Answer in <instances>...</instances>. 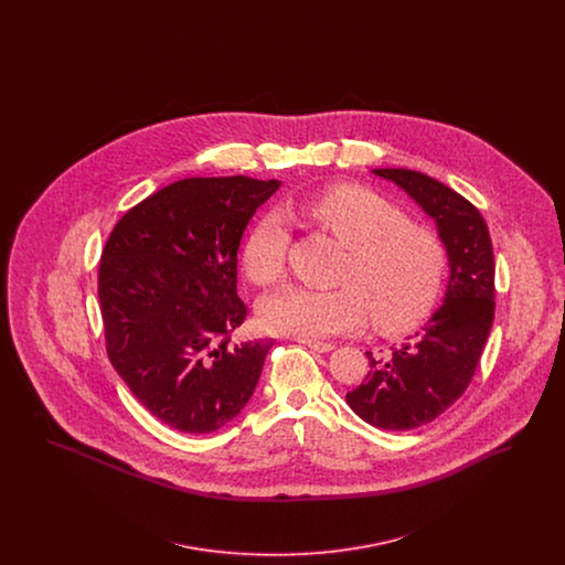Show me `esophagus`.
I'll return each mask as SVG.
<instances>
[{
	"label": "esophagus",
	"mask_w": 565,
	"mask_h": 565,
	"mask_svg": "<svg viewBox=\"0 0 565 565\" xmlns=\"http://www.w3.org/2000/svg\"><path fill=\"white\" fill-rule=\"evenodd\" d=\"M296 341L302 343V345H307V348H311L313 351H320V353L334 350L332 343H323V341H318V339H302V337H298Z\"/></svg>",
	"instance_id": "1"
}]
</instances>
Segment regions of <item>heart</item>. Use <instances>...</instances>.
Returning <instances> with one entry per match:
<instances>
[{
	"label": "heart",
	"mask_w": 565,
	"mask_h": 565,
	"mask_svg": "<svg viewBox=\"0 0 565 565\" xmlns=\"http://www.w3.org/2000/svg\"><path fill=\"white\" fill-rule=\"evenodd\" d=\"M350 249L339 290L288 286L263 298L258 320L275 334L320 339L360 330L373 316L381 332H401L430 313L440 295L447 254L443 242L387 199L362 186H334L302 205ZM290 231L275 212L263 215L243 243V269L258 286L275 284L288 256Z\"/></svg>",
	"instance_id": "1"
}]
</instances>
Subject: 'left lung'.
Returning <instances> with one entry per match:
<instances>
[{
  "mask_svg": "<svg viewBox=\"0 0 565 565\" xmlns=\"http://www.w3.org/2000/svg\"><path fill=\"white\" fill-rule=\"evenodd\" d=\"M436 220L449 256V281L430 322L387 358L366 351L371 371L348 392L366 424L413 430L443 415L470 385L495 311L493 247L481 212L456 190L411 169H373Z\"/></svg>",
  "mask_w": 565,
  "mask_h": 565,
  "instance_id": "left-lung-1",
  "label": "left lung"
}]
</instances>
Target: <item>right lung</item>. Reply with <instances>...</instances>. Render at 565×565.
<instances>
[{
	"instance_id": "1",
	"label": "right lung",
	"mask_w": 565,
	"mask_h": 565,
	"mask_svg": "<svg viewBox=\"0 0 565 565\" xmlns=\"http://www.w3.org/2000/svg\"><path fill=\"white\" fill-rule=\"evenodd\" d=\"M277 180L186 178L109 233L99 263L106 351L135 398L186 434L226 426L252 398L273 339L235 345L247 309L237 249Z\"/></svg>"
}]
</instances>
